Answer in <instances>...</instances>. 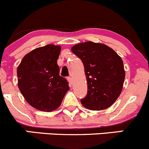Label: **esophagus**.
Here are the masks:
<instances>
[{"instance_id":"34e87169","label":"esophagus","mask_w":149,"mask_h":149,"mask_svg":"<svg viewBox=\"0 0 149 149\" xmlns=\"http://www.w3.org/2000/svg\"><path fill=\"white\" fill-rule=\"evenodd\" d=\"M67 80H68V81H69V84H70L71 86H72V85L73 84V79H72V77H68V78H67Z\"/></svg>"}]
</instances>
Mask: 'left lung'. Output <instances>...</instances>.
Masks as SVG:
<instances>
[{
	"label": "left lung",
	"mask_w": 149,
	"mask_h": 149,
	"mask_svg": "<svg viewBox=\"0 0 149 149\" xmlns=\"http://www.w3.org/2000/svg\"><path fill=\"white\" fill-rule=\"evenodd\" d=\"M72 51L83 61L87 80V95L81 104L91 110L108 108L122 91L125 71L121 58L107 45L92 42L77 44Z\"/></svg>",
	"instance_id": "left-lung-1"
}]
</instances>
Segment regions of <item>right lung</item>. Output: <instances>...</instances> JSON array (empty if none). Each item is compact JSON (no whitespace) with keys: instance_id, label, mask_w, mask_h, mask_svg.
<instances>
[{"instance_id":"right-lung-1","label":"right lung","mask_w":149,"mask_h":149,"mask_svg":"<svg viewBox=\"0 0 149 149\" xmlns=\"http://www.w3.org/2000/svg\"><path fill=\"white\" fill-rule=\"evenodd\" d=\"M61 47L47 45L25 55L17 67L18 87L34 108L51 112L61 105L69 86L59 74Z\"/></svg>"}]
</instances>
